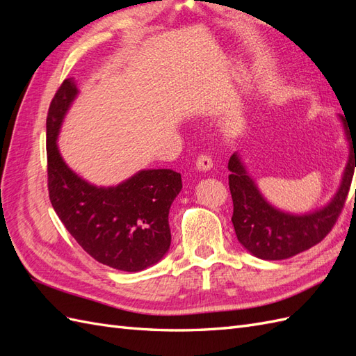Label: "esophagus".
Returning a JSON list of instances; mask_svg holds the SVG:
<instances>
[{
    "label": "esophagus",
    "mask_w": 356,
    "mask_h": 356,
    "mask_svg": "<svg viewBox=\"0 0 356 356\" xmlns=\"http://www.w3.org/2000/svg\"><path fill=\"white\" fill-rule=\"evenodd\" d=\"M196 168H197V170H202V172L211 170V168H212V159L208 154H200L197 157V160H196Z\"/></svg>",
    "instance_id": "1"
}]
</instances>
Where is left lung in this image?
Returning a JSON list of instances; mask_svg holds the SVG:
<instances>
[{"mask_svg": "<svg viewBox=\"0 0 356 356\" xmlns=\"http://www.w3.org/2000/svg\"><path fill=\"white\" fill-rule=\"evenodd\" d=\"M344 136L349 143V157L343 170L340 187L324 208L306 213L277 209L261 195L248 174L238 153L229 160V186L233 199L232 222L238 241L261 260H285L319 243L331 232L346 202L356 168V132L350 134L340 115ZM356 197V190H355Z\"/></svg>", "mask_w": 356, "mask_h": 356, "instance_id": "8db88e82", "label": "left lung"}]
</instances>
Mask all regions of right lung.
Listing matches in <instances>:
<instances>
[{"label": "right lung", "instance_id": "obj_1", "mask_svg": "<svg viewBox=\"0 0 356 356\" xmlns=\"http://www.w3.org/2000/svg\"><path fill=\"white\" fill-rule=\"evenodd\" d=\"M79 89L63 80L47 113V182L53 209L96 261L123 272L159 263L170 246L169 209L182 188L172 169H144L113 187H96L68 168L58 135Z\"/></svg>", "mask_w": 356, "mask_h": 356}]
</instances>
